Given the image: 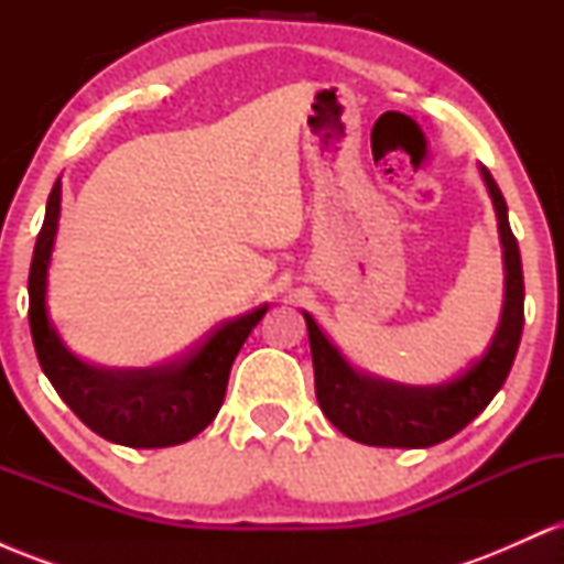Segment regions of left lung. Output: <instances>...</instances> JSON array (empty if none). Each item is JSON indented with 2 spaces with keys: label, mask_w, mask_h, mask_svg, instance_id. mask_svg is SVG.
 <instances>
[{
  "label": "left lung",
  "mask_w": 564,
  "mask_h": 564,
  "mask_svg": "<svg viewBox=\"0 0 564 564\" xmlns=\"http://www.w3.org/2000/svg\"><path fill=\"white\" fill-rule=\"evenodd\" d=\"M480 172L496 206L507 294L494 345L477 364L443 384H392L355 371L323 336L318 323L304 313L315 368V398L328 422L349 440L381 448H430L462 432L477 413H482L509 377L525 323V281L520 246L509 228L507 200L490 172L485 166Z\"/></svg>",
  "instance_id": "8db88e82"
}]
</instances>
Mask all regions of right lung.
<instances>
[{
    "mask_svg": "<svg viewBox=\"0 0 564 564\" xmlns=\"http://www.w3.org/2000/svg\"><path fill=\"white\" fill-rule=\"evenodd\" d=\"M61 217V180L47 198L29 273V323L36 358L50 384L95 435L129 448H166L196 437L212 424L246 336L268 304L225 321L200 345L151 368H97L63 347L47 321V268Z\"/></svg>",
    "mask_w": 564,
    "mask_h": 564,
    "instance_id": "1",
    "label": "right lung"
}]
</instances>
